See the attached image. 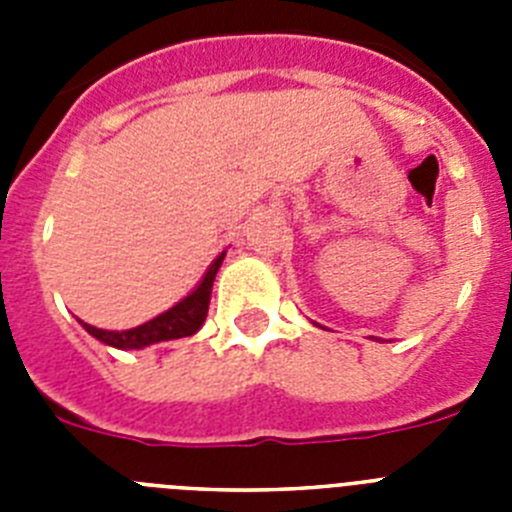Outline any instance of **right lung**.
Here are the masks:
<instances>
[{
  "instance_id": "add662e5",
  "label": "right lung",
  "mask_w": 512,
  "mask_h": 512,
  "mask_svg": "<svg viewBox=\"0 0 512 512\" xmlns=\"http://www.w3.org/2000/svg\"><path fill=\"white\" fill-rule=\"evenodd\" d=\"M223 259H225V251L212 261L210 269H207L205 277H202V282L197 284V287H194L184 300H179L174 307H169V310L156 315V318L148 320V323L138 325V328L102 330L84 323V320H79V323L84 325V330H87L89 336L102 341L104 346L120 348V351H133V348H146L161 341H174V338L194 336L207 318L212 282H215V274L217 269H220V264H223Z\"/></svg>"
}]
</instances>
